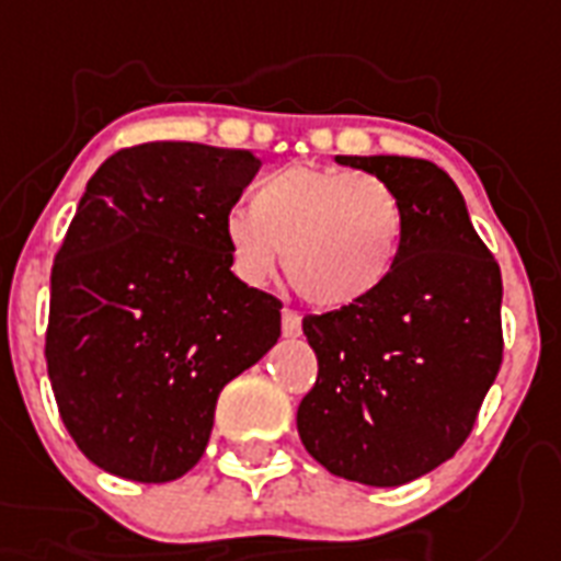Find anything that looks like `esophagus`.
<instances>
[{"mask_svg":"<svg viewBox=\"0 0 561 561\" xmlns=\"http://www.w3.org/2000/svg\"><path fill=\"white\" fill-rule=\"evenodd\" d=\"M282 334H285V337H299V334H302V317H299L294 308H285V311H282Z\"/></svg>","mask_w":561,"mask_h":561,"instance_id":"34e87169","label":"esophagus"}]
</instances>
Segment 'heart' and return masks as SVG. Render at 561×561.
I'll use <instances>...</instances> for the list:
<instances>
[{
    "instance_id": "1",
    "label": "heart",
    "mask_w": 561,
    "mask_h": 561,
    "mask_svg": "<svg viewBox=\"0 0 561 561\" xmlns=\"http://www.w3.org/2000/svg\"><path fill=\"white\" fill-rule=\"evenodd\" d=\"M404 238L396 188L375 174L285 165L255 183L250 211L224 218L232 267L264 285L285 253V276L317 308L367 299L392 273Z\"/></svg>"
}]
</instances>
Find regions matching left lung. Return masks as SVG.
<instances>
[{"label": "left lung", "instance_id": "left-lung-1", "mask_svg": "<svg viewBox=\"0 0 561 561\" xmlns=\"http://www.w3.org/2000/svg\"><path fill=\"white\" fill-rule=\"evenodd\" d=\"M337 162L396 188L404 238L381 288L302 320L317 381L299 401V439L337 478L401 486L451 460L478 422L504 360L501 267L434 162Z\"/></svg>", "mask_w": 561, "mask_h": 561}]
</instances>
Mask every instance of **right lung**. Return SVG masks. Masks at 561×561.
Masks as SVG:
<instances>
[{"label": "right lung", "instance_id": "add662e5", "mask_svg": "<svg viewBox=\"0 0 561 561\" xmlns=\"http://www.w3.org/2000/svg\"><path fill=\"white\" fill-rule=\"evenodd\" d=\"M262 160L197 142L122 148L87 183L51 267L46 364L83 457L169 483L201 460L215 401L282 332L238 279L224 218Z\"/></svg>", "mask_w": 561, "mask_h": 561}]
</instances>
